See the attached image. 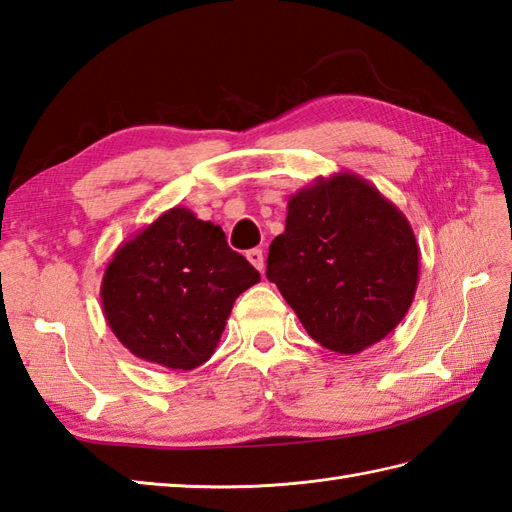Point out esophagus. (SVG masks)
Masks as SVG:
<instances>
[{
	"instance_id": "34e87169",
	"label": "esophagus",
	"mask_w": 512,
	"mask_h": 512,
	"mask_svg": "<svg viewBox=\"0 0 512 512\" xmlns=\"http://www.w3.org/2000/svg\"><path fill=\"white\" fill-rule=\"evenodd\" d=\"M246 259L251 261V264L259 270V272H264V266H266V259H264V251H261V248H251V251L246 253Z\"/></svg>"
}]
</instances>
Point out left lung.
<instances>
[{
	"label": "left lung",
	"instance_id": "left-lung-1",
	"mask_svg": "<svg viewBox=\"0 0 512 512\" xmlns=\"http://www.w3.org/2000/svg\"><path fill=\"white\" fill-rule=\"evenodd\" d=\"M266 277L318 344L357 355L409 311L419 246L409 220L376 186L337 173L290 196Z\"/></svg>",
	"mask_w": 512,
	"mask_h": 512
}]
</instances>
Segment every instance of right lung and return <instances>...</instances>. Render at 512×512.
<instances>
[{"mask_svg":"<svg viewBox=\"0 0 512 512\" xmlns=\"http://www.w3.org/2000/svg\"><path fill=\"white\" fill-rule=\"evenodd\" d=\"M259 272L225 231L170 207L116 248L101 281L103 316L142 361L194 370L214 355L229 313Z\"/></svg>","mask_w":512,"mask_h":512,"instance_id":"1","label":"right lung"}]
</instances>
